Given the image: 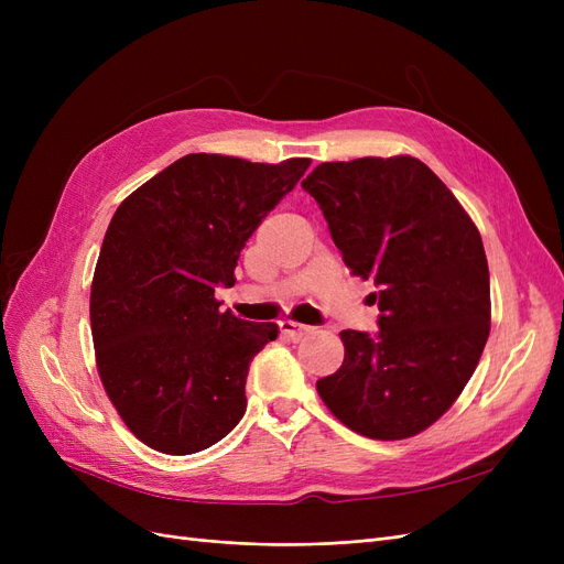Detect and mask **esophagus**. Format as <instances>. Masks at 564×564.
I'll use <instances>...</instances> for the list:
<instances>
[{"instance_id": "1", "label": "esophagus", "mask_w": 564, "mask_h": 564, "mask_svg": "<svg viewBox=\"0 0 564 564\" xmlns=\"http://www.w3.org/2000/svg\"><path fill=\"white\" fill-rule=\"evenodd\" d=\"M313 329L315 327H305V324H299V322H292V319H282L280 322V332L289 340H301L305 334H311Z\"/></svg>"}]
</instances>
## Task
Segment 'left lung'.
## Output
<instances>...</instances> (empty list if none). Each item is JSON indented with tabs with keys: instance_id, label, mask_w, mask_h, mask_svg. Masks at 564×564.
<instances>
[{
	"instance_id": "8db88e82",
	"label": "left lung",
	"mask_w": 564,
	"mask_h": 564,
	"mask_svg": "<svg viewBox=\"0 0 564 564\" xmlns=\"http://www.w3.org/2000/svg\"><path fill=\"white\" fill-rule=\"evenodd\" d=\"M352 275L373 280L379 332H340L346 357L317 381L329 412L371 440H404L456 402L491 322L482 237L421 160L324 162L305 178Z\"/></svg>"
}]
</instances>
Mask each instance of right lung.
<instances>
[{"mask_svg": "<svg viewBox=\"0 0 564 564\" xmlns=\"http://www.w3.org/2000/svg\"><path fill=\"white\" fill-rule=\"evenodd\" d=\"M308 166L195 152L117 207L91 282V336L108 398L143 445L195 454L245 416L249 365L280 329L220 313L214 292L235 284L251 232Z\"/></svg>", "mask_w": 564, "mask_h": 564, "instance_id": "add662e5", "label": "right lung"}]
</instances>
